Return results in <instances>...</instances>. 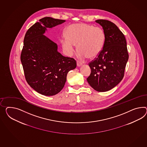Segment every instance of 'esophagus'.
<instances>
[{"mask_svg":"<svg viewBox=\"0 0 147 147\" xmlns=\"http://www.w3.org/2000/svg\"><path fill=\"white\" fill-rule=\"evenodd\" d=\"M82 63H81L80 62H79L78 61H77V66L78 67H80V66H81L82 65Z\"/></svg>","mask_w":147,"mask_h":147,"instance_id":"1","label":"esophagus"}]
</instances>
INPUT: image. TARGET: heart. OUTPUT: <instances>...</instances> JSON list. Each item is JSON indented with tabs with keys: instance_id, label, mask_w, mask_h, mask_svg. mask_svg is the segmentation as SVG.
<instances>
[{
	"instance_id": "1",
	"label": "heart",
	"mask_w": 147,
	"mask_h": 147,
	"mask_svg": "<svg viewBox=\"0 0 147 147\" xmlns=\"http://www.w3.org/2000/svg\"><path fill=\"white\" fill-rule=\"evenodd\" d=\"M67 38L61 39L63 49L68 55H71L77 45L79 56L93 59L100 54L103 49L105 36L99 27L86 23L70 25L65 31Z\"/></svg>"
}]
</instances>
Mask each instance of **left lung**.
Returning <instances> with one entry per match:
<instances>
[{
  "label": "left lung",
  "instance_id": "obj_1",
  "mask_svg": "<svg viewBox=\"0 0 147 147\" xmlns=\"http://www.w3.org/2000/svg\"><path fill=\"white\" fill-rule=\"evenodd\" d=\"M95 22L102 26L105 39L101 53L88 63L91 72L87 81L95 90L106 92L123 78L128 51L124 35L115 24L102 19Z\"/></svg>",
  "mask_w": 147,
  "mask_h": 147
}]
</instances>
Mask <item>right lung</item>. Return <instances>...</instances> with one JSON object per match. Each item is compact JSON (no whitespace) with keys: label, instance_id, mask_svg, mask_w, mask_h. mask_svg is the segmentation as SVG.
<instances>
[{"label":"right lung","instance_id":"1","mask_svg":"<svg viewBox=\"0 0 147 147\" xmlns=\"http://www.w3.org/2000/svg\"><path fill=\"white\" fill-rule=\"evenodd\" d=\"M65 21L45 17L26 31L21 54L25 78L28 84L39 93L52 96L62 90L68 72L75 69L73 58L57 52V45L43 34L46 28Z\"/></svg>","mask_w":147,"mask_h":147}]
</instances>
